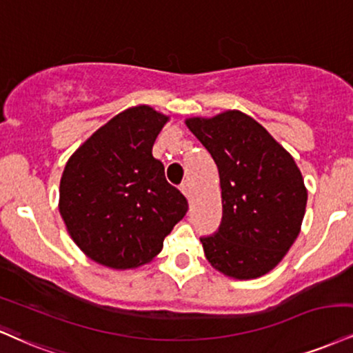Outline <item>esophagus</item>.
I'll return each instance as SVG.
<instances>
[{
	"label": "esophagus",
	"mask_w": 353,
	"mask_h": 353,
	"mask_svg": "<svg viewBox=\"0 0 353 353\" xmlns=\"http://www.w3.org/2000/svg\"><path fill=\"white\" fill-rule=\"evenodd\" d=\"M181 190H182V194L185 195V197L190 199V188H189V182H188V181L182 182V184H181Z\"/></svg>",
	"instance_id": "1"
}]
</instances>
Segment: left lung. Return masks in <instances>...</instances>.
Masks as SVG:
<instances>
[{
  "instance_id": "8db88e82",
  "label": "left lung",
  "mask_w": 353,
  "mask_h": 353,
  "mask_svg": "<svg viewBox=\"0 0 353 353\" xmlns=\"http://www.w3.org/2000/svg\"><path fill=\"white\" fill-rule=\"evenodd\" d=\"M219 169L222 222L201 236L215 270L239 279L273 270L298 239L307 192L290 152L241 112L185 121Z\"/></svg>"
}]
</instances>
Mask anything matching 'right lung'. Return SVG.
Returning <instances> with one entry per match:
<instances>
[{"mask_svg":"<svg viewBox=\"0 0 353 353\" xmlns=\"http://www.w3.org/2000/svg\"><path fill=\"white\" fill-rule=\"evenodd\" d=\"M165 121L146 105L125 110L65 164L59 210L79 248L100 265L126 270L151 261L189 209L152 156Z\"/></svg>","mask_w":353,"mask_h":353,"instance_id":"add662e5","label":"right lung"}]
</instances>
